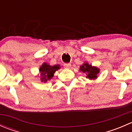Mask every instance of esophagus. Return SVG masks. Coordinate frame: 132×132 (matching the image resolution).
<instances>
[{"label":"esophagus","instance_id":"obj_1","mask_svg":"<svg viewBox=\"0 0 132 132\" xmlns=\"http://www.w3.org/2000/svg\"><path fill=\"white\" fill-rule=\"evenodd\" d=\"M64 67L66 69H69L71 67V64L70 63H65L64 64Z\"/></svg>","mask_w":132,"mask_h":132}]
</instances>
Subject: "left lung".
<instances>
[{
    "label": "left lung",
    "mask_w": 132,
    "mask_h": 132,
    "mask_svg": "<svg viewBox=\"0 0 132 132\" xmlns=\"http://www.w3.org/2000/svg\"><path fill=\"white\" fill-rule=\"evenodd\" d=\"M80 70L82 71L84 73L87 75L86 78L89 79H96L98 77V74L100 72V69L95 66H92L91 64H89L87 62H85L81 65L80 67Z\"/></svg>",
    "instance_id": "8db88e82"
}]
</instances>
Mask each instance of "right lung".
<instances>
[{
  "mask_svg": "<svg viewBox=\"0 0 132 132\" xmlns=\"http://www.w3.org/2000/svg\"><path fill=\"white\" fill-rule=\"evenodd\" d=\"M60 69L59 65L50 66L46 62L43 64L39 68L41 82H46L54 77V74L56 71Z\"/></svg>",
  "mask_w": 132,
  "mask_h": 132,
  "instance_id": "obj_1",
  "label": "right lung"
}]
</instances>
